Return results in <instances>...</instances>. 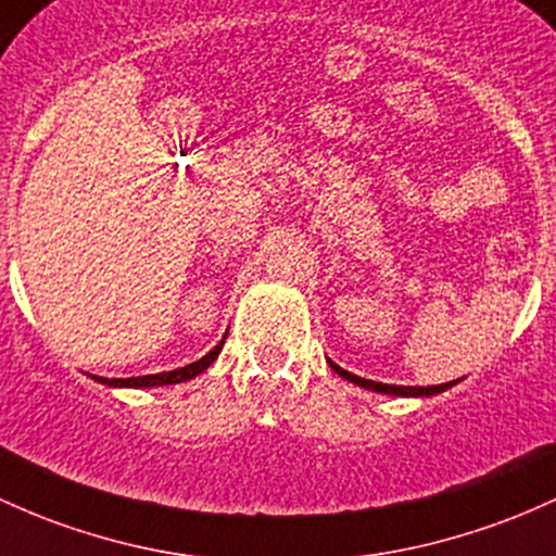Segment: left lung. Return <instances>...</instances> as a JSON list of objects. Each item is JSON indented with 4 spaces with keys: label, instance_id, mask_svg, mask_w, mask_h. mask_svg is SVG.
Wrapping results in <instances>:
<instances>
[{
    "label": "left lung",
    "instance_id": "8db88e82",
    "mask_svg": "<svg viewBox=\"0 0 556 556\" xmlns=\"http://www.w3.org/2000/svg\"><path fill=\"white\" fill-rule=\"evenodd\" d=\"M327 364L334 369V375H340L343 380L353 382V386L375 390V393H382V395H404V399H419V395H425V399H427V395H438V393H443V390H448L451 386H456V382H459V380H454V382H443V386H427V388H419V386H386V382L364 380V377L351 375V371L338 367V364L329 362V358H327Z\"/></svg>",
    "mask_w": 556,
    "mask_h": 556
}]
</instances>
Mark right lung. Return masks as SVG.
<instances>
[{"instance_id": "right-lung-1", "label": "right lung", "mask_w": 556, "mask_h": 556, "mask_svg": "<svg viewBox=\"0 0 556 556\" xmlns=\"http://www.w3.org/2000/svg\"><path fill=\"white\" fill-rule=\"evenodd\" d=\"M224 340H227V334H224L222 343L213 348V351L205 353L203 358H198V362L187 364V367H179L174 371H161V375H144V377H126V380H108V377H91V380L102 382V386H110V388H161V386H176V382H187L216 362L218 353H222L224 348Z\"/></svg>"}]
</instances>
